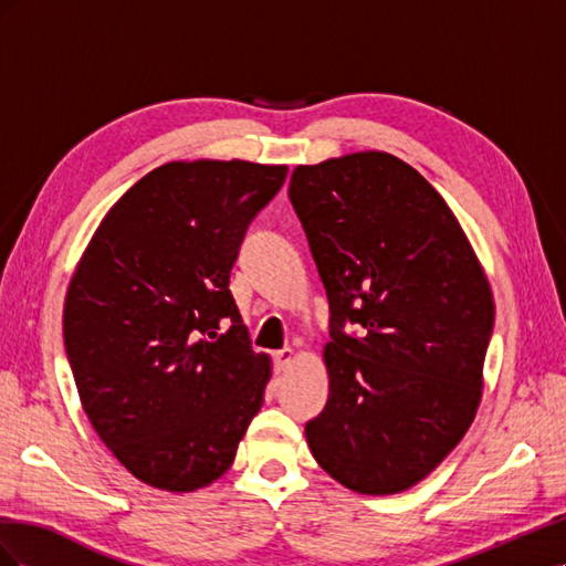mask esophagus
I'll list each match as a JSON object with an SVG mask.
<instances>
[{"label": "esophagus", "mask_w": 566, "mask_h": 566, "mask_svg": "<svg viewBox=\"0 0 566 566\" xmlns=\"http://www.w3.org/2000/svg\"><path fill=\"white\" fill-rule=\"evenodd\" d=\"M293 358H295V349H290V347H283V349H279V352H273V368H276V370L281 373V370H285L290 364H293Z\"/></svg>", "instance_id": "esophagus-1"}]
</instances>
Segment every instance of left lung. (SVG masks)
Returning a JSON list of instances; mask_svg holds the SVG:
<instances>
[{"label":"left lung","mask_w":566,"mask_h":566,"mask_svg":"<svg viewBox=\"0 0 566 566\" xmlns=\"http://www.w3.org/2000/svg\"><path fill=\"white\" fill-rule=\"evenodd\" d=\"M287 196L331 304V394L306 443L352 491H406L455 449L482 399L484 269L447 200L389 153L300 165Z\"/></svg>","instance_id":"1"}]
</instances>
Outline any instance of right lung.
<instances>
[{
	"label": "right lung",
	"instance_id": "1",
	"mask_svg": "<svg viewBox=\"0 0 566 566\" xmlns=\"http://www.w3.org/2000/svg\"><path fill=\"white\" fill-rule=\"evenodd\" d=\"M285 165L167 163L101 221L73 273L63 342L101 441L144 484L186 493L235 458L271 375L229 290Z\"/></svg>",
	"mask_w": 566,
	"mask_h": 566
}]
</instances>
